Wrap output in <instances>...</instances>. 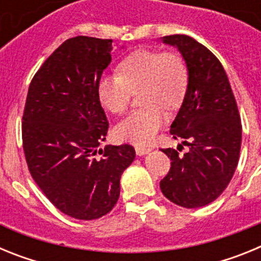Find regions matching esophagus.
Returning <instances> with one entry per match:
<instances>
[{"instance_id":"1","label":"esophagus","mask_w":261,"mask_h":261,"mask_svg":"<svg viewBox=\"0 0 261 261\" xmlns=\"http://www.w3.org/2000/svg\"><path fill=\"white\" fill-rule=\"evenodd\" d=\"M151 149L150 147H142V146H136V154L140 156L146 155L147 153H150Z\"/></svg>"}]
</instances>
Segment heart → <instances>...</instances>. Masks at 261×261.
Here are the masks:
<instances>
[{
  "mask_svg": "<svg viewBox=\"0 0 261 261\" xmlns=\"http://www.w3.org/2000/svg\"><path fill=\"white\" fill-rule=\"evenodd\" d=\"M119 74L103 75L98 82L99 102L108 112L123 114L133 94L140 91L144 108L132 111L115 128L123 141L136 145L153 142L167 121L165 110L180 107L188 89V68L180 55L159 50H137L119 64Z\"/></svg>",
  "mask_w": 261,
  "mask_h": 261,
  "instance_id": "b5f03b06",
  "label": "heart"
}]
</instances>
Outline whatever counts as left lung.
<instances>
[{
	"instance_id": "1",
	"label": "left lung",
	"mask_w": 261,
	"mask_h": 261,
	"mask_svg": "<svg viewBox=\"0 0 261 261\" xmlns=\"http://www.w3.org/2000/svg\"><path fill=\"white\" fill-rule=\"evenodd\" d=\"M180 52L188 68V89L172 121V137L190 147L184 155L162 149L171 168L159 186L163 195L183 208L211 204L229 186L238 166L242 124L229 78L220 60L187 35L162 38Z\"/></svg>"
}]
</instances>
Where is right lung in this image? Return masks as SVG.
I'll return each mask as SVG.
<instances>
[{
	"label": "right lung",
	"mask_w": 261,
	"mask_h": 261,
	"mask_svg": "<svg viewBox=\"0 0 261 261\" xmlns=\"http://www.w3.org/2000/svg\"><path fill=\"white\" fill-rule=\"evenodd\" d=\"M111 49V39L64 41L32 78L23 112V150L32 179L59 211L77 220L112 211L121 174L136 156L128 144L98 150L108 120L96 89Z\"/></svg>",
	"instance_id": "obj_1"
}]
</instances>
